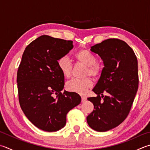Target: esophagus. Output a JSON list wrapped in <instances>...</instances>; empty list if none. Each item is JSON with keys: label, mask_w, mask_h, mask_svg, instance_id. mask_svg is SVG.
Instances as JSON below:
<instances>
[{"label": "esophagus", "mask_w": 150, "mask_h": 150, "mask_svg": "<svg viewBox=\"0 0 150 150\" xmlns=\"http://www.w3.org/2000/svg\"><path fill=\"white\" fill-rule=\"evenodd\" d=\"M81 99H82V102H84L86 100V97L85 96H83H83H81Z\"/></svg>", "instance_id": "1"}]
</instances>
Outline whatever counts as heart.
Instances as JSON below:
<instances>
[{
    "mask_svg": "<svg viewBox=\"0 0 150 150\" xmlns=\"http://www.w3.org/2000/svg\"><path fill=\"white\" fill-rule=\"evenodd\" d=\"M75 59L78 62L86 66L85 75H90L93 77L99 76L102 71V67L97 64V59L93 54L87 50H81L75 55ZM58 66L64 77L69 78L71 76L72 66L69 59L67 56H63L58 61ZM92 82L90 78L83 79H72L66 84V88L68 91L77 92L79 94L86 93L87 90L91 88Z\"/></svg>",
    "mask_w": 150,
    "mask_h": 150,
    "instance_id": "obj_1",
    "label": "heart"
}]
</instances>
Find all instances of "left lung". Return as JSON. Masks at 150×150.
<instances>
[{
	"label": "left lung",
	"instance_id": "1",
	"mask_svg": "<svg viewBox=\"0 0 150 150\" xmlns=\"http://www.w3.org/2000/svg\"><path fill=\"white\" fill-rule=\"evenodd\" d=\"M91 50L101 58L104 67L92 89L97 96L87 98L94 110L86 120L91 129L105 132L122 123L129 115L138 88V60L132 49L117 39L103 40Z\"/></svg>",
	"mask_w": 150,
	"mask_h": 150
}]
</instances>
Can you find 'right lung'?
Listing matches in <instances>:
<instances>
[{"mask_svg": "<svg viewBox=\"0 0 150 150\" xmlns=\"http://www.w3.org/2000/svg\"><path fill=\"white\" fill-rule=\"evenodd\" d=\"M73 48L72 40L42 35L27 47L17 73L19 102L29 120L47 132L64 127L66 115L81 98L64 91V77L58 59Z\"/></svg>", "mask_w": 150, "mask_h": 150, "instance_id": "add662e5", "label": "right lung"}]
</instances>
